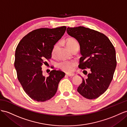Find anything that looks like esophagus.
<instances>
[{"mask_svg": "<svg viewBox=\"0 0 127 127\" xmlns=\"http://www.w3.org/2000/svg\"><path fill=\"white\" fill-rule=\"evenodd\" d=\"M66 76H69V77H73L74 76V74H66Z\"/></svg>", "mask_w": 127, "mask_h": 127, "instance_id": "esophagus-1", "label": "esophagus"}]
</instances>
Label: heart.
Segmentation results:
<instances>
[{"label":"heart","mask_w":127,"mask_h":127,"mask_svg":"<svg viewBox=\"0 0 127 127\" xmlns=\"http://www.w3.org/2000/svg\"><path fill=\"white\" fill-rule=\"evenodd\" d=\"M78 44L77 42L72 38H68L66 41V45L68 48L70 49L74 45ZM57 48V44L54 45L53 49V54H54L56 52V50ZM58 66L61 70L66 72L68 73L72 72L74 70V68L77 66V63L73 61H63L61 62L58 63Z\"/></svg>","instance_id":"heart-1"}]
</instances>
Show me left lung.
Masks as SVG:
<instances>
[{
	"instance_id": "obj_1",
	"label": "left lung",
	"mask_w": 127,
	"mask_h": 127,
	"mask_svg": "<svg viewBox=\"0 0 127 127\" xmlns=\"http://www.w3.org/2000/svg\"><path fill=\"white\" fill-rule=\"evenodd\" d=\"M66 32L79 43L82 56L79 67L90 71L86 79L82 78L77 91L86 99H96L108 89L113 79L116 66L115 48L105 35L91 29L67 27Z\"/></svg>"
}]
</instances>
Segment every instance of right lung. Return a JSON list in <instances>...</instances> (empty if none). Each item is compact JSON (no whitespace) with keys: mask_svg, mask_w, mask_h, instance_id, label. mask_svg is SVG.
Masks as SVG:
<instances>
[{"mask_svg":"<svg viewBox=\"0 0 127 127\" xmlns=\"http://www.w3.org/2000/svg\"><path fill=\"white\" fill-rule=\"evenodd\" d=\"M66 27L42 28L32 31L22 38L16 48L14 66L18 79L25 92L32 100L43 102L56 94L65 73L53 70L44 77L42 65L51 57L54 45L65 32Z\"/></svg>","mask_w":127,"mask_h":127,"instance_id":"obj_1","label":"right lung"}]
</instances>
